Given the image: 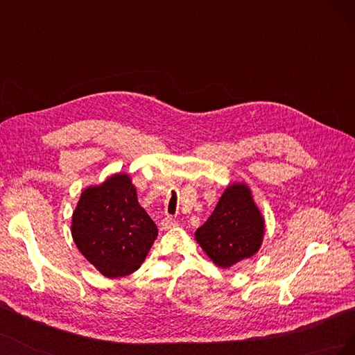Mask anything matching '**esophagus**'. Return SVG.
<instances>
[{
    "label": "esophagus",
    "mask_w": 355,
    "mask_h": 355,
    "mask_svg": "<svg viewBox=\"0 0 355 355\" xmlns=\"http://www.w3.org/2000/svg\"><path fill=\"white\" fill-rule=\"evenodd\" d=\"M161 227H163V230H171L178 227V220L171 216H166L163 220H161Z\"/></svg>",
    "instance_id": "obj_1"
}]
</instances>
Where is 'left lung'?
<instances>
[{
    "label": "left lung",
    "instance_id": "1",
    "mask_svg": "<svg viewBox=\"0 0 355 355\" xmlns=\"http://www.w3.org/2000/svg\"><path fill=\"white\" fill-rule=\"evenodd\" d=\"M265 219L244 182L225 188L210 218L196 231V240L214 265L234 266L259 252Z\"/></svg>",
    "mask_w": 355,
    "mask_h": 355
}]
</instances>
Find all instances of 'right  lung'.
Segmentation results:
<instances>
[{
    "instance_id": "1",
    "label": "right lung",
    "mask_w": 355,
    "mask_h": 355,
    "mask_svg": "<svg viewBox=\"0 0 355 355\" xmlns=\"http://www.w3.org/2000/svg\"><path fill=\"white\" fill-rule=\"evenodd\" d=\"M72 239L96 270L108 278L141 268L158 230L137 201L127 173H115L81 192L72 213Z\"/></svg>"
}]
</instances>
